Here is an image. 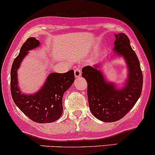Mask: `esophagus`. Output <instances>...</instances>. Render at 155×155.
I'll return each mask as SVG.
<instances>
[{"instance_id": "34e87169", "label": "esophagus", "mask_w": 155, "mask_h": 155, "mask_svg": "<svg viewBox=\"0 0 155 155\" xmlns=\"http://www.w3.org/2000/svg\"><path fill=\"white\" fill-rule=\"evenodd\" d=\"M81 75V69L80 68H77L74 70V76L75 78H79Z\"/></svg>"}]
</instances>
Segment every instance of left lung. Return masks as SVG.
<instances>
[{
    "label": "left lung",
    "instance_id": "8db88e82",
    "mask_svg": "<svg viewBox=\"0 0 155 155\" xmlns=\"http://www.w3.org/2000/svg\"><path fill=\"white\" fill-rule=\"evenodd\" d=\"M113 52L122 56L128 68L125 85L120 89L106 81L98 68L101 65L83 68L82 77L87 82V96L92 115L102 122L119 120L131 110L140 98L143 89V73L137 54L125 33L115 35Z\"/></svg>",
    "mask_w": 155,
    "mask_h": 155
}]
</instances>
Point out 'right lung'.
Here are the masks:
<instances>
[{"instance_id": "1", "label": "right lung", "mask_w": 155, "mask_h": 155, "mask_svg": "<svg viewBox=\"0 0 155 155\" xmlns=\"http://www.w3.org/2000/svg\"><path fill=\"white\" fill-rule=\"evenodd\" d=\"M39 45L36 38L30 37L21 48L11 68V94L17 107L31 120L37 123H51L57 120L63 113V94L74 83V70L66 73H51L42 88L36 93H21L18 85L17 71L28 51Z\"/></svg>"}]
</instances>
